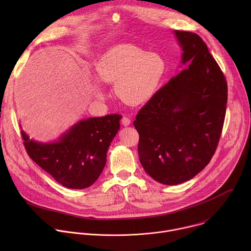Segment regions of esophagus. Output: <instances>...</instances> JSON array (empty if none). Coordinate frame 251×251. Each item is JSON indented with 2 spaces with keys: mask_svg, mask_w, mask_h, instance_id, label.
<instances>
[{
  "mask_svg": "<svg viewBox=\"0 0 251 251\" xmlns=\"http://www.w3.org/2000/svg\"><path fill=\"white\" fill-rule=\"evenodd\" d=\"M121 122H122L123 126H129V125H130V123H131L130 119H129L128 117H126V116H123V117H122Z\"/></svg>",
  "mask_w": 251,
  "mask_h": 251,
  "instance_id": "obj_1",
  "label": "esophagus"
}]
</instances>
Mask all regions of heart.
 <instances>
[{"label": "heart", "instance_id": "heart-1", "mask_svg": "<svg viewBox=\"0 0 251 251\" xmlns=\"http://www.w3.org/2000/svg\"><path fill=\"white\" fill-rule=\"evenodd\" d=\"M166 71L164 58L136 46L112 48L97 61L96 78L115 83V95L125 104L137 106L148 101L156 92Z\"/></svg>", "mask_w": 251, "mask_h": 251}]
</instances>
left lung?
<instances>
[{"label":"left lung","mask_w":251,"mask_h":251,"mask_svg":"<svg viewBox=\"0 0 251 251\" xmlns=\"http://www.w3.org/2000/svg\"><path fill=\"white\" fill-rule=\"evenodd\" d=\"M174 32L188 67L160 88L134 121L143 168L169 186L191 180L209 163L227 102L226 79L205 43L195 32Z\"/></svg>","instance_id":"obj_1"}]
</instances>
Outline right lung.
I'll return each mask as SVG.
<instances>
[{"instance_id":"obj_1","label":"right lung","mask_w":251,"mask_h":251,"mask_svg":"<svg viewBox=\"0 0 251 251\" xmlns=\"http://www.w3.org/2000/svg\"><path fill=\"white\" fill-rule=\"evenodd\" d=\"M121 117L108 114L81 120L53 143L35 142L22 130L24 145L30 159L57 183L69 189H85L102 173Z\"/></svg>"}]
</instances>
